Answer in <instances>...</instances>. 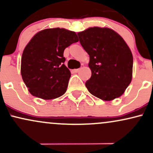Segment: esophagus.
<instances>
[{
  "instance_id": "1",
  "label": "esophagus",
  "mask_w": 153,
  "mask_h": 153,
  "mask_svg": "<svg viewBox=\"0 0 153 153\" xmlns=\"http://www.w3.org/2000/svg\"><path fill=\"white\" fill-rule=\"evenodd\" d=\"M80 70H81V68H78V69H75V70H73V72H74V73H78L79 71H80Z\"/></svg>"
}]
</instances>
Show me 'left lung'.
Listing matches in <instances>:
<instances>
[{"mask_svg":"<svg viewBox=\"0 0 153 153\" xmlns=\"http://www.w3.org/2000/svg\"><path fill=\"white\" fill-rule=\"evenodd\" d=\"M79 41L89 54V92L104 101L124 94L132 78L133 57L122 36L108 28L92 27L79 32Z\"/></svg>","mask_w":153,"mask_h":153,"instance_id":"left-lung-1","label":"left lung"}]
</instances>
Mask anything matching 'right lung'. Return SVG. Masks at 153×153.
<instances>
[{
  "mask_svg": "<svg viewBox=\"0 0 153 153\" xmlns=\"http://www.w3.org/2000/svg\"><path fill=\"white\" fill-rule=\"evenodd\" d=\"M78 42L74 31L47 29L38 32L22 54L21 73L31 95L48 100L65 93L71 74L65 65L64 50Z\"/></svg>",
  "mask_w": 153,
  "mask_h": 153,
  "instance_id": "obj_1",
  "label": "right lung"
}]
</instances>
